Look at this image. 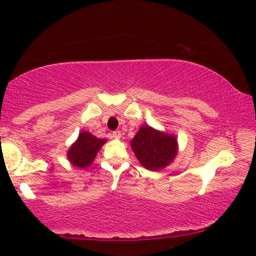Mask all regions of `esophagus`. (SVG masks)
Listing matches in <instances>:
<instances>
[{
	"mask_svg": "<svg viewBox=\"0 0 256 256\" xmlns=\"http://www.w3.org/2000/svg\"><path fill=\"white\" fill-rule=\"evenodd\" d=\"M112 136H113L114 138H120L121 136H122V134H121L120 130H115V132H112Z\"/></svg>",
	"mask_w": 256,
	"mask_h": 256,
	"instance_id": "obj_1",
	"label": "esophagus"
}]
</instances>
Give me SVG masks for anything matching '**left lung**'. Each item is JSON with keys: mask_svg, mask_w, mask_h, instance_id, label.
I'll list each match as a JSON object with an SVG mask.
<instances>
[{"mask_svg": "<svg viewBox=\"0 0 256 256\" xmlns=\"http://www.w3.org/2000/svg\"><path fill=\"white\" fill-rule=\"evenodd\" d=\"M130 146L140 163L149 170L162 169L177 154L176 138L157 132L149 126L141 127Z\"/></svg>", "mask_w": 256, "mask_h": 256, "instance_id": "left-lung-1", "label": "left lung"}]
</instances>
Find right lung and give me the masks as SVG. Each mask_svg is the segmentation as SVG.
Segmentation results:
<instances>
[{"label":"right lung","mask_w":256,"mask_h":256,"mask_svg":"<svg viewBox=\"0 0 256 256\" xmlns=\"http://www.w3.org/2000/svg\"><path fill=\"white\" fill-rule=\"evenodd\" d=\"M104 142H106L104 138H96V136L87 132H80L76 142L70 148L68 152L70 162L78 168L88 166L90 164H92L94 157Z\"/></svg>","instance_id":"add662e5"}]
</instances>
